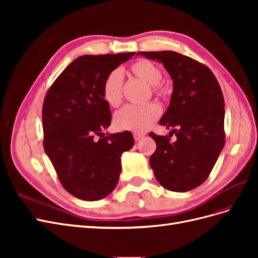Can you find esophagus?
Returning a JSON list of instances; mask_svg holds the SVG:
<instances>
[{
	"label": "esophagus",
	"instance_id": "obj_1",
	"mask_svg": "<svg viewBox=\"0 0 258 258\" xmlns=\"http://www.w3.org/2000/svg\"><path fill=\"white\" fill-rule=\"evenodd\" d=\"M143 137H144V135L139 134V132H135V134H134V138H135L136 141H140V140H141Z\"/></svg>",
	"mask_w": 258,
	"mask_h": 258
}]
</instances>
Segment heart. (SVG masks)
Here are the masks:
<instances>
[{
	"label": "heart",
	"mask_w": 258,
	"mask_h": 258,
	"mask_svg": "<svg viewBox=\"0 0 258 258\" xmlns=\"http://www.w3.org/2000/svg\"><path fill=\"white\" fill-rule=\"evenodd\" d=\"M129 72L137 79L151 85L156 96H163L167 86L161 80V70L154 62L146 59H138L129 67ZM102 98L111 107H117L122 100V76L119 71L110 72L102 84ZM160 108L154 103L143 106L127 105L117 112L114 117L115 127L119 130L144 132L157 120Z\"/></svg>",
	"instance_id": "b5f03b06"
}]
</instances>
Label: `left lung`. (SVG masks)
<instances>
[{
    "label": "left lung",
    "instance_id": "left-lung-1",
    "mask_svg": "<svg viewBox=\"0 0 258 258\" xmlns=\"http://www.w3.org/2000/svg\"><path fill=\"white\" fill-rule=\"evenodd\" d=\"M157 60L173 80L170 105L159 123L171 129L157 136L150 163L155 177L165 188L184 192L204 183L212 171L225 144L223 92L211 70L197 60L175 51H140Z\"/></svg>",
    "mask_w": 258,
    "mask_h": 258
}]
</instances>
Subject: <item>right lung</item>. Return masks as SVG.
Returning a JSON list of instances; mask_svg holds the SVG:
<instances>
[{"label":"right lung","instance_id":"1","mask_svg":"<svg viewBox=\"0 0 258 258\" xmlns=\"http://www.w3.org/2000/svg\"><path fill=\"white\" fill-rule=\"evenodd\" d=\"M136 52L84 54L50 86L43 103L44 150L63 188L96 201L112 192L121 171L120 156L134 146L131 132L104 136L111 123L102 98L106 75Z\"/></svg>","mask_w":258,"mask_h":258}]
</instances>
